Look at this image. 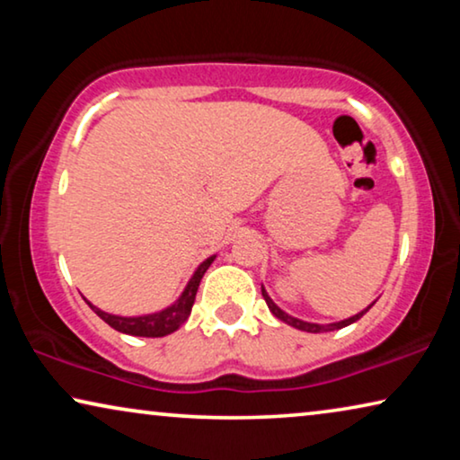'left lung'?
I'll return each mask as SVG.
<instances>
[{"instance_id": "8db88e82", "label": "left lung", "mask_w": 460, "mask_h": 460, "mask_svg": "<svg viewBox=\"0 0 460 460\" xmlns=\"http://www.w3.org/2000/svg\"><path fill=\"white\" fill-rule=\"evenodd\" d=\"M261 295H263V299H266V304H268V307H270V312L274 314L276 318L279 320H282V323H287V324H291V326H295V329H299V331H305V332H326V331H337V329H343V326H348V324H351V323H356V320H360L364 314H367L370 307H373V304H370L367 310H362L360 314H356V316H351V318H348V320H341V323H335V324H314V323H304V320H299V318H293V316H288L287 312H282L279 305L274 304L272 299H270V295L266 293V288L261 287Z\"/></svg>"}]
</instances>
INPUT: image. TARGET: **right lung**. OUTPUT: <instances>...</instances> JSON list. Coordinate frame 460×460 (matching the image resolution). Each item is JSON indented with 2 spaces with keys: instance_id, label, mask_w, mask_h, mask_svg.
I'll return each mask as SVG.
<instances>
[{
  "instance_id": "1",
  "label": "right lung",
  "mask_w": 460,
  "mask_h": 460,
  "mask_svg": "<svg viewBox=\"0 0 460 460\" xmlns=\"http://www.w3.org/2000/svg\"><path fill=\"white\" fill-rule=\"evenodd\" d=\"M213 260H216V255L200 263V266L197 268V272L192 274L190 282L186 285L184 293L180 295V299L175 301L173 305H169L161 312L146 314V316H115V314L98 310V307L92 305L87 299L85 301H87V305H90L106 324L112 326V329L119 332H125V335H134V337H165V335H169V332L178 331L180 326L186 323L188 316H190L194 297H197V291L200 285V279H203V274L209 270Z\"/></svg>"
}]
</instances>
